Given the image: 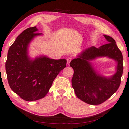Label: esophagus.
<instances>
[{
    "label": "esophagus",
    "instance_id": "1",
    "mask_svg": "<svg viewBox=\"0 0 129 129\" xmlns=\"http://www.w3.org/2000/svg\"><path fill=\"white\" fill-rule=\"evenodd\" d=\"M71 60H72V58H71V57L67 58V64H69L70 63L71 61Z\"/></svg>",
    "mask_w": 129,
    "mask_h": 129
}]
</instances>
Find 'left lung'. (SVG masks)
<instances>
[{
    "label": "left lung",
    "instance_id": "1",
    "mask_svg": "<svg viewBox=\"0 0 129 129\" xmlns=\"http://www.w3.org/2000/svg\"><path fill=\"white\" fill-rule=\"evenodd\" d=\"M108 43L92 46L83 50L70 62L74 71L72 86L78 99L87 104L99 105L110 98L119 88L123 73V57L116 42L110 36L104 35ZM107 57L116 62V72L110 76L101 75L91 61Z\"/></svg>",
    "mask_w": 129,
    "mask_h": 129
}]
</instances>
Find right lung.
I'll list each match as a JSON object with an SVG mask.
<instances>
[{
  "label": "right lung",
  "mask_w": 129,
  "mask_h": 129,
  "mask_svg": "<svg viewBox=\"0 0 129 129\" xmlns=\"http://www.w3.org/2000/svg\"><path fill=\"white\" fill-rule=\"evenodd\" d=\"M36 27L29 28L17 37L8 52L6 70L12 91L21 98L33 101L44 98L58 74L66 66L64 59H53L41 55L31 58L29 47L36 37Z\"/></svg>",
  "instance_id": "1"
}]
</instances>
